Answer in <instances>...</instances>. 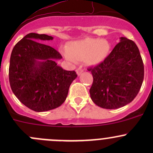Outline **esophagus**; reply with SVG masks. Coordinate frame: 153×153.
I'll return each instance as SVG.
<instances>
[{
    "label": "esophagus",
    "mask_w": 153,
    "mask_h": 153,
    "mask_svg": "<svg viewBox=\"0 0 153 153\" xmlns=\"http://www.w3.org/2000/svg\"><path fill=\"white\" fill-rule=\"evenodd\" d=\"M83 72H84V69H81V68H78V69H76V72H77V74H78V75H81Z\"/></svg>",
    "instance_id": "obj_1"
}]
</instances>
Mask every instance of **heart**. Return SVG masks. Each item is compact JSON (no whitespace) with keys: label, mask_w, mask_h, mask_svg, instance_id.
<instances>
[{"label":"heart","mask_w":153,"mask_h":153,"mask_svg":"<svg viewBox=\"0 0 153 153\" xmlns=\"http://www.w3.org/2000/svg\"><path fill=\"white\" fill-rule=\"evenodd\" d=\"M109 49L106 40L86 38L69 43L65 57L71 61H85L88 65H97L105 60Z\"/></svg>","instance_id":"b5f03b06"}]
</instances>
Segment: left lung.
I'll return each mask as SVG.
<instances>
[{
	"instance_id": "left-lung-1",
	"label": "left lung",
	"mask_w": 153,
	"mask_h": 153,
	"mask_svg": "<svg viewBox=\"0 0 153 153\" xmlns=\"http://www.w3.org/2000/svg\"><path fill=\"white\" fill-rule=\"evenodd\" d=\"M120 39L103 62L88 68L93 77L91 99L104 109H118L129 104L143 81L144 68L138 47L124 37Z\"/></svg>"
}]
</instances>
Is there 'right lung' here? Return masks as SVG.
Instances as JSON below:
<instances>
[{
  "mask_svg": "<svg viewBox=\"0 0 153 153\" xmlns=\"http://www.w3.org/2000/svg\"><path fill=\"white\" fill-rule=\"evenodd\" d=\"M53 37L29 33L17 43L10 57L9 79L18 99L35 112H46L65 101L75 71H67L57 65L62 58L54 48L41 42Z\"/></svg>",
  "mask_w": 153,
  "mask_h": 153,
  "instance_id": "obj_1",
  "label": "right lung"
}]
</instances>
